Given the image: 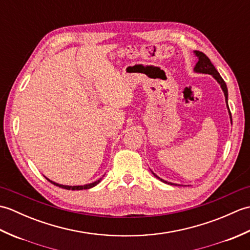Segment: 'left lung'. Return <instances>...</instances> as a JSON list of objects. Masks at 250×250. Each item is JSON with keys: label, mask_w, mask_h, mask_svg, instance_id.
<instances>
[{"label": "left lung", "mask_w": 250, "mask_h": 250, "mask_svg": "<svg viewBox=\"0 0 250 250\" xmlns=\"http://www.w3.org/2000/svg\"><path fill=\"white\" fill-rule=\"evenodd\" d=\"M195 57L198 58V62H196V64L193 68L194 73H200V74H208V75H211L213 76L217 83H218L220 84V87L222 89V91H224V94H225V98H226V103H227V108L228 110H229V115H230V121L232 124V116H231V113H230V109H229V105H228V88H227V84L225 83L224 79L221 78L220 74L218 73V71L216 70L215 66L213 65V63L210 62V60L208 59V57H206V55H204L203 52L201 51H193ZM151 173L153 174V176L157 177L159 180H161V182L166 183V184H168V185H175V186H182V185H177V184H173V183H168L167 182V180H164L162 178H160L159 176H157V175L153 173L151 171Z\"/></svg>", "instance_id": "1"}]
</instances>
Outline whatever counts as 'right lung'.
Segmentation results:
<instances>
[{"label":"right lung","mask_w":250,"mask_h":250,"mask_svg":"<svg viewBox=\"0 0 250 250\" xmlns=\"http://www.w3.org/2000/svg\"><path fill=\"white\" fill-rule=\"evenodd\" d=\"M45 178L48 180V182H50L51 184H54V185H56V186H58V187H60V188H63V189H66V190H83V189H90V188H92V187H94V186H97L101 180H102V178H99L98 180H95V182H93V183H90V184H87V185H81V186H66V185H61V184H58V183H55V182H52V180H50L49 178H47L46 176H45Z\"/></svg>","instance_id":"right-lung-1"}]
</instances>
